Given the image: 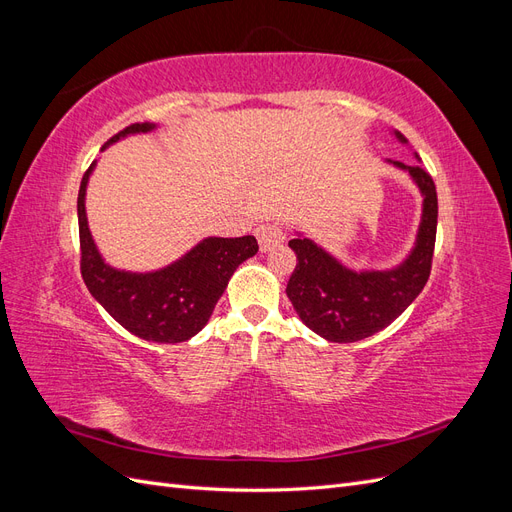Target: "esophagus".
Masks as SVG:
<instances>
[{
	"instance_id": "34e87169",
	"label": "esophagus",
	"mask_w": 512,
	"mask_h": 512,
	"mask_svg": "<svg viewBox=\"0 0 512 512\" xmlns=\"http://www.w3.org/2000/svg\"><path fill=\"white\" fill-rule=\"evenodd\" d=\"M256 239H258V245H260V252H269L273 250V247L282 245L284 243V230L282 226L277 224H260L256 228Z\"/></svg>"
}]
</instances>
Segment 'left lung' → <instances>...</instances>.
Here are the masks:
<instances>
[{"instance_id":"8db88e82","label":"left lung","mask_w":512,"mask_h":512,"mask_svg":"<svg viewBox=\"0 0 512 512\" xmlns=\"http://www.w3.org/2000/svg\"><path fill=\"white\" fill-rule=\"evenodd\" d=\"M395 141L408 145L406 136L393 130ZM386 160L404 170L421 192V222L406 258L389 269H350L314 239L294 230L288 243L297 254V269L290 275L286 294L307 329L335 344L361 342L376 335L406 312L429 280L438 226V194L433 179L421 166Z\"/></svg>"}]
</instances>
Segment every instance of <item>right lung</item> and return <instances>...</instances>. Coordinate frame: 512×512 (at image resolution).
Returning <instances> with one entry per match:
<instances>
[{
	"label": "right lung",
	"instance_id": "add662e5",
	"mask_svg": "<svg viewBox=\"0 0 512 512\" xmlns=\"http://www.w3.org/2000/svg\"><path fill=\"white\" fill-rule=\"evenodd\" d=\"M158 123H132L115 134L104 149L121 138L156 132ZM98 160L83 175L79 190L81 273L85 286L108 314L132 335L156 344L188 342L209 322L215 303L224 294L232 273L258 252L252 235L239 239L205 237L192 250L156 271H126L111 267L91 237L85 196Z\"/></svg>",
	"mask_w": 512,
	"mask_h": 512
}]
</instances>
